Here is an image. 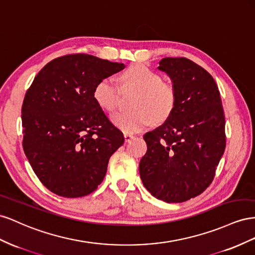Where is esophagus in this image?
Masks as SVG:
<instances>
[{"label":"esophagus","mask_w":255,"mask_h":255,"mask_svg":"<svg viewBox=\"0 0 255 255\" xmlns=\"http://www.w3.org/2000/svg\"><path fill=\"white\" fill-rule=\"evenodd\" d=\"M124 137H125V141L126 142H129V141H131L133 139L134 135L133 134H130V133H124Z\"/></svg>","instance_id":"1"}]
</instances>
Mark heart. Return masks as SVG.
Segmentation results:
<instances>
[{"instance_id": "obj_1", "label": "heart", "mask_w": 255, "mask_h": 255, "mask_svg": "<svg viewBox=\"0 0 255 255\" xmlns=\"http://www.w3.org/2000/svg\"><path fill=\"white\" fill-rule=\"evenodd\" d=\"M123 90L136 92L132 101L133 111L112 115L116 127L126 133L139 132L152 122L163 123L171 118L177 104L174 86L162 81L158 72L142 64L131 65L120 77ZM93 97L104 110L112 112L119 104L120 92L111 79L104 78L94 86Z\"/></svg>"}]
</instances>
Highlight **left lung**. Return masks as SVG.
Wrapping results in <instances>:
<instances>
[{
  "label": "left lung",
  "mask_w": 255,
  "mask_h": 255,
  "mask_svg": "<svg viewBox=\"0 0 255 255\" xmlns=\"http://www.w3.org/2000/svg\"><path fill=\"white\" fill-rule=\"evenodd\" d=\"M177 94L173 114L144 134L147 151L139 165L144 187L166 203L195 198L212 184L227 144L220 92L214 78L186 57H164Z\"/></svg>",
  "instance_id": "1"
}]
</instances>
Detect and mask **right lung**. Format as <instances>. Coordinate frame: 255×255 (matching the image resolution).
<instances>
[{"mask_svg": "<svg viewBox=\"0 0 255 255\" xmlns=\"http://www.w3.org/2000/svg\"><path fill=\"white\" fill-rule=\"evenodd\" d=\"M124 68L90 54H68L49 62L28 87L21 109L22 146L51 192L81 198L104 180L109 159L125 139L94 100L93 90Z\"/></svg>", "mask_w": 255, "mask_h": 255, "instance_id": "obj_1", "label": "right lung"}]
</instances>
